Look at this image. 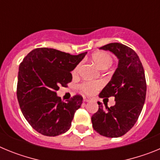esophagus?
<instances>
[{
  "label": "esophagus",
  "mask_w": 160,
  "mask_h": 160,
  "mask_svg": "<svg viewBox=\"0 0 160 160\" xmlns=\"http://www.w3.org/2000/svg\"><path fill=\"white\" fill-rule=\"evenodd\" d=\"M83 100H84V102H88L90 101V98L89 97H87V96H84V97H83Z\"/></svg>",
  "instance_id": "1"
}]
</instances>
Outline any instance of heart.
<instances>
[{"instance_id":"1","label":"heart","mask_w":160,"mask_h":160,"mask_svg":"<svg viewBox=\"0 0 160 160\" xmlns=\"http://www.w3.org/2000/svg\"><path fill=\"white\" fill-rule=\"evenodd\" d=\"M92 60L97 64V66L101 69L109 68L113 63V58L107 52L98 51L92 54ZM81 66V63H78L73 70V74H77ZM102 87V82L101 81H85L79 86L82 92L85 94L91 95L99 90Z\"/></svg>"}]
</instances>
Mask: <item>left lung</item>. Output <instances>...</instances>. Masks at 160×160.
<instances>
[{
  "label": "left lung",
  "mask_w": 160,
  "mask_h": 160,
  "mask_svg": "<svg viewBox=\"0 0 160 160\" xmlns=\"http://www.w3.org/2000/svg\"><path fill=\"white\" fill-rule=\"evenodd\" d=\"M99 49L116 55L118 66L111 80L99 94L100 98L114 96L115 105L98 110L91 117L93 128L109 138L125 135L138 120L146 98L147 82L143 67L137 53L123 44L114 42Z\"/></svg>",
  "instance_id": "8db88e82"
}]
</instances>
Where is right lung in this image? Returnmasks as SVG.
I'll use <instances>...</instances> for the list:
<instances>
[{
    "label": "right lung",
    "instance_id": "obj_1",
    "mask_svg": "<svg viewBox=\"0 0 160 160\" xmlns=\"http://www.w3.org/2000/svg\"><path fill=\"white\" fill-rule=\"evenodd\" d=\"M86 53L71 55L50 48H37L20 63L17 97L24 117L38 133L57 136L70 129L83 98L76 94L63 102L57 90L72 81L70 72Z\"/></svg>",
    "mask_w": 160,
    "mask_h": 160
}]
</instances>
